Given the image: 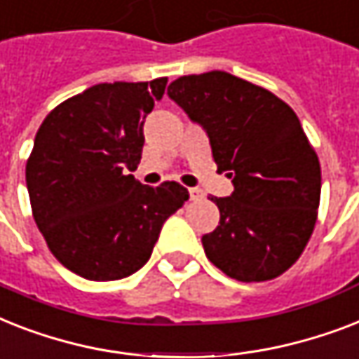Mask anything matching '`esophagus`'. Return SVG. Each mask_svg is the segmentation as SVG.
Segmentation results:
<instances>
[{
    "instance_id": "esophagus-1",
    "label": "esophagus",
    "mask_w": 359,
    "mask_h": 359,
    "mask_svg": "<svg viewBox=\"0 0 359 359\" xmlns=\"http://www.w3.org/2000/svg\"><path fill=\"white\" fill-rule=\"evenodd\" d=\"M189 194H191V200H200V198H203V191L198 187L189 189Z\"/></svg>"
}]
</instances>
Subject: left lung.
I'll return each mask as SVG.
<instances>
[{"instance_id": "1", "label": "left lung", "mask_w": 359, "mask_h": 359, "mask_svg": "<svg viewBox=\"0 0 359 359\" xmlns=\"http://www.w3.org/2000/svg\"><path fill=\"white\" fill-rule=\"evenodd\" d=\"M168 96L208 131L219 172V226L202 237L208 259L239 282H266L302 256L317 222L320 163L287 103L228 72L182 76Z\"/></svg>"}]
</instances>
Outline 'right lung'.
<instances>
[{
  "label": "right lung",
  "instance_id": "add662e5",
  "mask_svg": "<svg viewBox=\"0 0 359 359\" xmlns=\"http://www.w3.org/2000/svg\"><path fill=\"white\" fill-rule=\"evenodd\" d=\"M166 81L94 85L59 103L36 131L25 165L33 219L57 261L87 280L139 271L163 222L189 200L177 182L148 187L130 174Z\"/></svg>",
  "mask_w": 359,
  "mask_h": 359
}]
</instances>
